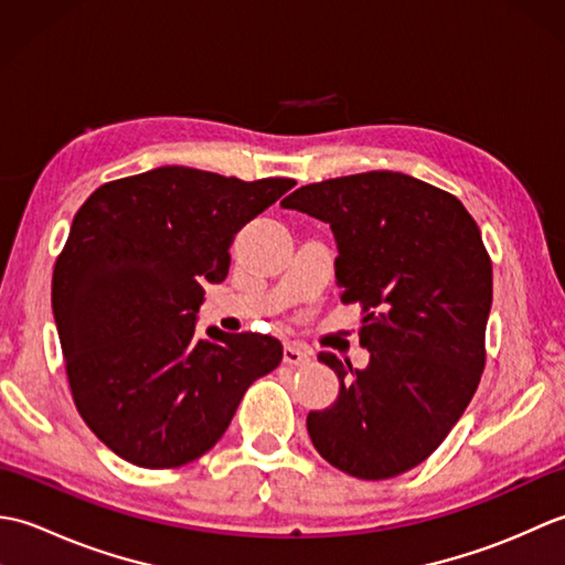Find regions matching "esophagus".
Here are the masks:
<instances>
[{"label": "esophagus", "mask_w": 565, "mask_h": 565, "mask_svg": "<svg viewBox=\"0 0 565 565\" xmlns=\"http://www.w3.org/2000/svg\"><path fill=\"white\" fill-rule=\"evenodd\" d=\"M308 362H310V350H308V347L296 344V342L284 347V364H289V366H306Z\"/></svg>", "instance_id": "1"}]
</instances>
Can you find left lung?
<instances>
[{
	"label": "left lung",
	"instance_id": "1",
	"mask_svg": "<svg viewBox=\"0 0 565 565\" xmlns=\"http://www.w3.org/2000/svg\"><path fill=\"white\" fill-rule=\"evenodd\" d=\"M330 223L342 303H359L371 362L320 352L340 379L308 413L318 454L362 481L423 463L481 383L493 264L471 213L444 189L401 172H364L296 189L281 201Z\"/></svg>",
	"mask_w": 565,
	"mask_h": 565
}]
</instances>
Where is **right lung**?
Masks as SVG:
<instances>
[{"label":"right lung","instance_id":"add662e5","mask_svg":"<svg viewBox=\"0 0 565 565\" xmlns=\"http://www.w3.org/2000/svg\"><path fill=\"white\" fill-rule=\"evenodd\" d=\"M296 182L158 167L82 203L53 269V316L72 401L128 463L206 454L252 381L281 364L269 334L196 338L201 284H221L235 233Z\"/></svg>","mask_w":565,"mask_h":565}]
</instances>
